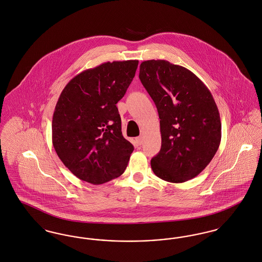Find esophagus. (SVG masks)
Listing matches in <instances>:
<instances>
[{
    "instance_id": "obj_1",
    "label": "esophagus",
    "mask_w": 262,
    "mask_h": 262,
    "mask_svg": "<svg viewBox=\"0 0 262 262\" xmlns=\"http://www.w3.org/2000/svg\"><path fill=\"white\" fill-rule=\"evenodd\" d=\"M136 141H137V144L138 145H141L142 143H143V137H138L136 138Z\"/></svg>"
}]
</instances>
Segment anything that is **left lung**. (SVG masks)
Here are the masks:
<instances>
[{
	"label": "left lung",
	"mask_w": 262,
	"mask_h": 262,
	"mask_svg": "<svg viewBox=\"0 0 262 262\" xmlns=\"http://www.w3.org/2000/svg\"><path fill=\"white\" fill-rule=\"evenodd\" d=\"M139 79L160 119L161 150L151 160L152 171L170 183L193 179L221 141V120L211 92L192 72L165 60L141 62Z\"/></svg>",
	"instance_id": "obj_1"
}]
</instances>
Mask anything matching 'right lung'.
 Listing matches in <instances>:
<instances>
[{
    "mask_svg": "<svg viewBox=\"0 0 262 262\" xmlns=\"http://www.w3.org/2000/svg\"><path fill=\"white\" fill-rule=\"evenodd\" d=\"M138 61L101 63L75 75L62 89L52 121V142L63 165L81 181L101 185L125 172L134 145L123 137L116 104Z\"/></svg>",
    "mask_w": 262,
    "mask_h": 262,
    "instance_id": "add662e5",
    "label": "right lung"
}]
</instances>
